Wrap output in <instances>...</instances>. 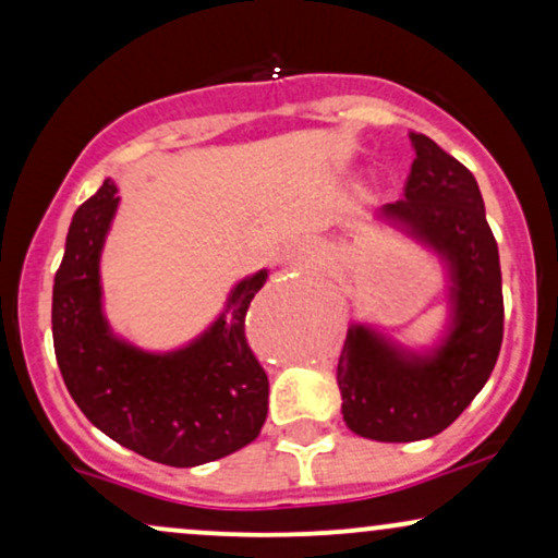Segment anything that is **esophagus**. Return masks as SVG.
<instances>
[{
    "label": "esophagus",
    "instance_id": "esophagus-1",
    "mask_svg": "<svg viewBox=\"0 0 558 558\" xmlns=\"http://www.w3.org/2000/svg\"><path fill=\"white\" fill-rule=\"evenodd\" d=\"M286 262H291V265H296V267H304L312 262V254L306 252V248H301L293 243V246L286 252Z\"/></svg>",
    "mask_w": 558,
    "mask_h": 558
}]
</instances>
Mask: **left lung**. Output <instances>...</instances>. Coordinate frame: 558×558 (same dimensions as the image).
Masks as SVG:
<instances>
[{
  "label": "left lung",
  "mask_w": 558,
  "mask_h": 558,
  "mask_svg": "<svg viewBox=\"0 0 558 558\" xmlns=\"http://www.w3.org/2000/svg\"><path fill=\"white\" fill-rule=\"evenodd\" d=\"M414 162L403 194L383 207L451 270V330L433 356L399 351L380 332L351 325L338 360L349 430L409 444L446 430L483 390L504 341L501 265L477 181L433 138L412 133Z\"/></svg>",
  "instance_id": "obj_1"
}]
</instances>
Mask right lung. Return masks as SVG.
Listing matches in <instances>:
<instances>
[{
  "instance_id": "obj_1",
  "label": "right lung",
  "mask_w": 558,
  "mask_h": 558,
  "mask_svg": "<svg viewBox=\"0 0 558 558\" xmlns=\"http://www.w3.org/2000/svg\"><path fill=\"white\" fill-rule=\"evenodd\" d=\"M118 209L105 181L70 222L54 275L52 336L62 380L92 425L151 462L196 466L257 438L270 380L246 338V312L265 286L241 280L215 325L172 354H149L112 336L101 315L99 254Z\"/></svg>"
}]
</instances>
